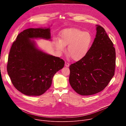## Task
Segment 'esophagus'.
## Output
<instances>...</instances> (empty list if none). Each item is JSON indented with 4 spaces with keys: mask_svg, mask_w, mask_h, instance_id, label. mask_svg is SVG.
Masks as SVG:
<instances>
[{
    "mask_svg": "<svg viewBox=\"0 0 126 126\" xmlns=\"http://www.w3.org/2000/svg\"><path fill=\"white\" fill-rule=\"evenodd\" d=\"M69 65H70V64L68 63H67V62H65V66H66V67H69Z\"/></svg>",
    "mask_w": 126,
    "mask_h": 126,
    "instance_id": "obj_1",
    "label": "esophagus"
}]
</instances>
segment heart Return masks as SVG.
I'll return each mask as SVG.
<instances>
[{
  "instance_id": "obj_1",
  "label": "heart",
  "mask_w": 126,
  "mask_h": 126,
  "mask_svg": "<svg viewBox=\"0 0 126 126\" xmlns=\"http://www.w3.org/2000/svg\"><path fill=\"white\" fill-rule=\"evenodd\" d=\"M92 35L78 28H71L63 31L60 40H55L54 44L59 52H63L65 46L67 51L74 61L83 59L87 54L92 43Z\"/></svg>"
}]
</instances>
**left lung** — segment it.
I'll return each mask as SVG.
<instances>
[{
	"mask_svg": "<svg viewBox=\"0 0 126 126\" xmlns=\"http://www.w3.org/2000/svg\"><path fill=\"white\" fill-rule=\"evenodd\" d=\"M96 35L87 54L72 64L69 83L83 96L92 95L105 89L114 75L116 52L105 29L96 25Z\"/></svg>",
	"mask_w": 126,
	"mask_h": 126,
	"instance_id": "left-lung-1",
	"label": "left lung"
}]
</instances>
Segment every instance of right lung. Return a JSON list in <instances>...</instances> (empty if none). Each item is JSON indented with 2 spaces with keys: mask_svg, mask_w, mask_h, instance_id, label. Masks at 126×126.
<instances>
[{
  "mask_svg": "<svg viewBox=\"0 0 126 126\" xmlns=\"http://www.w3.org/2000/svg\"><path fill=\"white\" fill-rule=\"evenodd\" d=\"M50 30V27L26 29L18 35L10 49L7 73L15 88L25 95L44 94L54 75L64 66L63 59L41 50L33 40L51 41Z\"/></svg>",
  "mask_w": 126,
  "mask_h": 126,
  "instance_id": "1",
  "label": "right lung"
}]
</instances>
